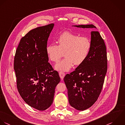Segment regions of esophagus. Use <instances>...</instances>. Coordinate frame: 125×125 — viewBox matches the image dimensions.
<instances>
[{"label": "esophagus", "mask_w": 125, "mask_h": 125, "mask_svg": "<svg viewBox=\"0 0 125 125\" xmlns=\"http://www.w3.org/2000/svg\"><path fill=\"white\" fill-rule=\"evenodd\" d=\"M59 75L60 76V78L62 80L64 78V76H65V73L62 72H59Z\"/></svg>", "instance_id": "esophagus-1"}]
</instances>
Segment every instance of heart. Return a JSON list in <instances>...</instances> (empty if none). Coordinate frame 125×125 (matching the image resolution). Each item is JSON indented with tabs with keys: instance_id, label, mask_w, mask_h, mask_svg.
<instances>
[{
	"instance_id": "obj_1",
	"label": "heart",
	"mask_w": 125,
	"mask_h": 125,
	"mask_svg": "<svg viewBox=\"0 0 125 125\" xmlns=\"http://www.w3.org/2000/svg\"><path fill=\"white\" fill-rule=\"evenodd\" d=\"M58 45L55 43L49 44L46 52L50 59L57 62L62 57L63 52L65 58L58 62L55 69L58 71L67 72L73 66V64L81 65L86 59L91 48V41L87 37L65 31L57 39Z\"/></svg>"
}]
</instances>
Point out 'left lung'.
Wrapping results in <instances>:
<instances>
[{
    "instance_id": "left-lung-1",
    "label": "left lung",
    "mask_w": 125,
    "mask_h": 125,
    "mask_svg": "<svg viewBox=\"0 0 125 125\" xmlns=\"http://www.w3.org/2000/svg\"><path fill=\"white\" fill-rule=\"evenodd\" d=\"M73 26L96 28L93 24ZM91 44L85 60L64 78L68 89L69 103L78 111L90 108L96 101L101 92L107 71L106 47L98 31H91Z\"/></svg>"
}]
</instances>
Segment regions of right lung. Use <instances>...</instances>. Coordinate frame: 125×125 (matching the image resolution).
<instances>
[{
  "label": "right lung",
  "instance_id": "add662e5",
  "mask_svg": "<svg viewBox=\"0 0 125 125\" xmlns=\"http://www.w3.org/2000/svg\"><path fill=\"white\" fill-rule=\"evenodd\" d=\"M54 24L31 30L19 43L14 58L18 91L30 106L44 111L52 104L58 73L48 62L47 41Z\"/></svg>",
  "mask_w": 125,
  "mask_h": 125
}]
</instances>
